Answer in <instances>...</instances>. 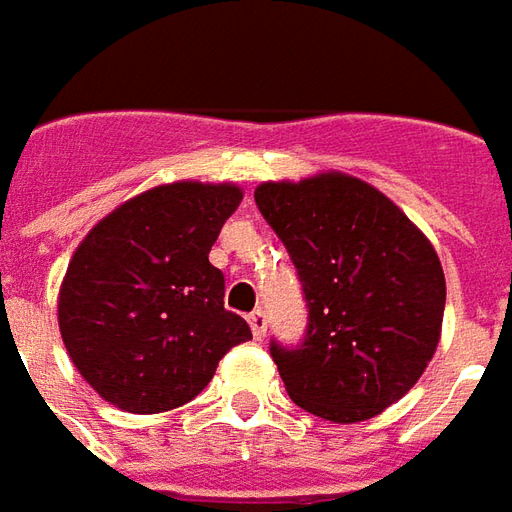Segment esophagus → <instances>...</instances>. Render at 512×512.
I'll use <instances>...</instances> for the list:
<instances>
[{"label": "esophagus", "instance_id": "esophagus-1", "mask_svg": "<svg viewBox=\"0 0 512 512\" xmlns=\"http://www.w3.org/2000/svg\"><path fill=\"white\" fill-rule=\"evenodd\" d=\"M248 325H250V331H253V336H256V339H264V333H267V314H264L262 308L250 311Z\"/></svg>", "mask_w": 512, "mask_h": 512}]
</instances>
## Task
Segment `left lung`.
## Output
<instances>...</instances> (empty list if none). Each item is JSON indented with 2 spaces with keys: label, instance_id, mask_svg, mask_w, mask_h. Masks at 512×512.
<instances>
[{
  "label": "left lung",
  "instance_id": "obj_1",
  "mask_svg": "<svg viewBox=\"0 0 512 512\" xmlns=\"http://www.w3.org/2000/svg\"><path fill=\"white\" fill-rule=\"evenodd\" d=\"M308 303L303 344H270L289 397L320 419H372L436 353L447 284L436 248L372 184L328 170L253 192Z\"/></svg>",
  "mask_w": 512,
  "mask_h": 512
}]
</instances>
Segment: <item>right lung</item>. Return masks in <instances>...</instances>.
<instances>
[{
    "label": "right lung",
    "instance_id": "obj_1",
    "mask_svg": "<svg viewBox=\"0 0 512 512\" xmlns=\"http://www.w3.org/2000/svg\"><path fill=\"white\" fill-rule=\"evenodd\" d=\"M242 201L237 184L173 181L123 201L90 228L65 270L57 322L76 372L129 413L179 408L250 328L226 311L209 264Z\"/></svg>",
    "mask_w": 512,
    "mask_h": 512
}]
</instances>
